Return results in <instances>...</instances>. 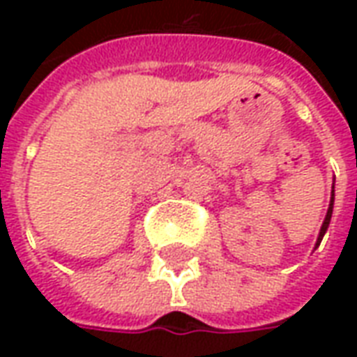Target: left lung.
Listing matches in <instances>:
<instances>
[{
	"mask_svg": "<svg viewBox=\"0 0 357 357\" xmlns=\"http://www.w3.org/2000/svg\"><path fill=\"white\" fill-rule=\"evenodd\" d=\"M333 204H335V185H333V193H331L329 208H327V214H325V220H323L321 229H319V235H317V241H315V248L319 247V243H321L323 235L327 233V227H329V224H331V216H333Z\"/></svg>",
	"mask_w": 357,
	"mask_h": 357,
	"instance_id": "1",
	"label": "left lung"
}]
</instances>
